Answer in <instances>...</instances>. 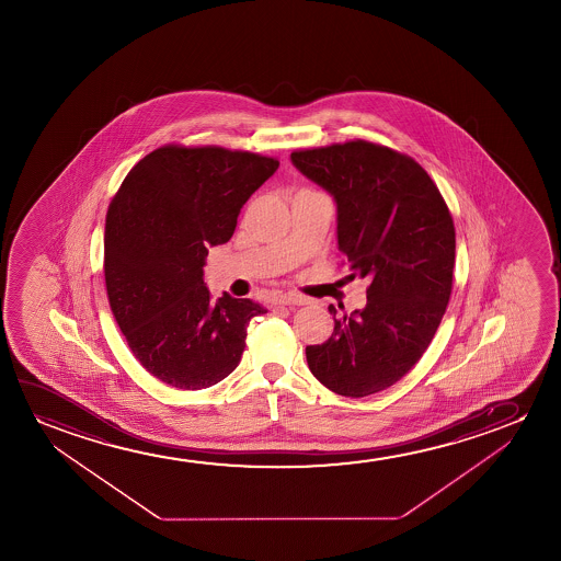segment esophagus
Segmentation results:
<instances>
[{"label": "esophagus", "mask_w": 561, "mask_h": 561, "mask_svg": "<svg viewBox=\"0 0 561 561\" xmlns=\"http://www.w3.org/2000/svg\"><path fill=\"white\" fill-rule=\"evenodd\" d=\"M276 305H284V307H302V305H307V299L289 293V295H282V297L276 300Z\"/></svg>", "instance_id": "34e87169"}]
</instances>
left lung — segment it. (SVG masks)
Instances as JSON below:
<instances>
[{"label":"left lung","mask_w":561,"mask_h":561,"mask_svg":"<svg viewBox=\"0 0 561 561\" xmlns=\"http://www.w3.org/2000/svg\"><path fill=\"white\" fill-rule=\"evenodd\" d=\"M297 169L337 203V243L368 302L337 318L308 368L330 391L360 399L414 368L437 333L453 293L456 231L430 174L408 157L364 139L293 151Z\"/></svg>","instance_id":"left-lung-1"}]
</instances>
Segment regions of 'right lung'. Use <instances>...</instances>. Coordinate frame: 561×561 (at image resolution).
I'll use <instances>...</instances> for the list:
<instances>
[{"mask_svg": "<svg viewBox=\"0 0 561 561\" xmlns=\"http://www.w3.org/2000/svg\"><path fill=\"white\" fill-rule=\"evenodd\" d=\"M279 167L224 147L164 146L124 178L105 218V285L139 364L199 391L238 368L247 325L266 308L203 282L208 247L230 241L241 207Z\"/></svg>", "mask_w": 561, "mask_h": 561, "instance_id": "obj_1", "label": "right lung"}]
</instances>
